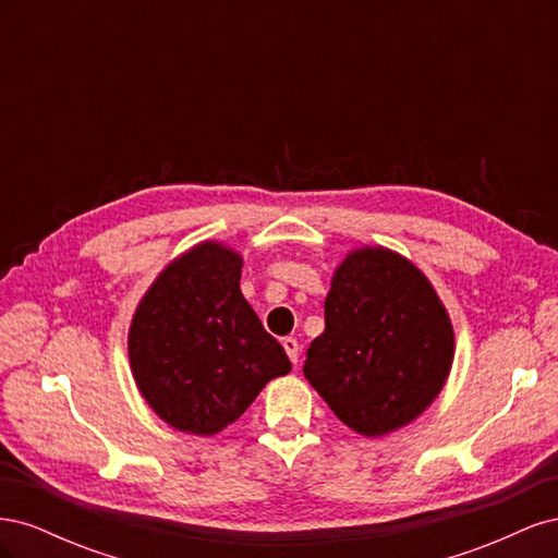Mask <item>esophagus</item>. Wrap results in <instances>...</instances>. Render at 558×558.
Returning a JSON list of instances; mask_svg holds the SVG:
<instances>
[{
    "label": "esophagus",
    "instance_id": "1",
    "mask_svg": "<svg viewBox=\"0 0 558 558\" xmlns=\"http://www.w3.org/2000/svg\"><path fill=\"white\" fill-rule=\"evenodd\" d=\"M281 344H283L286 353H289L291 363H293V365H298V363H300V344H298L295 337H283Z\"/></svg>",
    "mask_w": 558,
    "mask_h": 558
}]
</instances>
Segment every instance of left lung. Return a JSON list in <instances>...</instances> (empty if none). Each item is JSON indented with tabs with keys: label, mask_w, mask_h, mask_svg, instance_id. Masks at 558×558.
I'll return each instance as SVG.
<instances>
[{
	"label": "left lung",
	"mask_w": 558,
	"mask_h": 558,
	"mask_svg": "<svg viewBox=\"0 0 558 558\" xmlns=\"http://www.w3.org/2000/svg\"><path fill=\"white\" fill-rule=\"evenodd\" d=\"M453 359L447 310L418 269L388 248L337 267L326 330L302 373L337 418L365 437L410 424L442 391Z\"/></svg>",
	"instance_id": "8db88e82"
}]
</instances>
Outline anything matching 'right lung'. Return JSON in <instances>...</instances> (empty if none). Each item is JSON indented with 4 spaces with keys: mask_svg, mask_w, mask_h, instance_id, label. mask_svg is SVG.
<instances>
[{
    "mask_svg": "<svg viewBox=\"0 0 558 558\" xmlns=\"http://www.w3.org/2000/svg\"><path fill=\"white\" fill-rule=\"evenodd\" d=\"M242 258L205 242L167 265L134 312L128 349L144 400L172 428L216 435L291 369L240 291Z\"/></svg>",
    "mask_w": 558,
    "mask_h": 558,
    "instance_id": "obj_1",
    "label": "right lung"
}]
</instances>
